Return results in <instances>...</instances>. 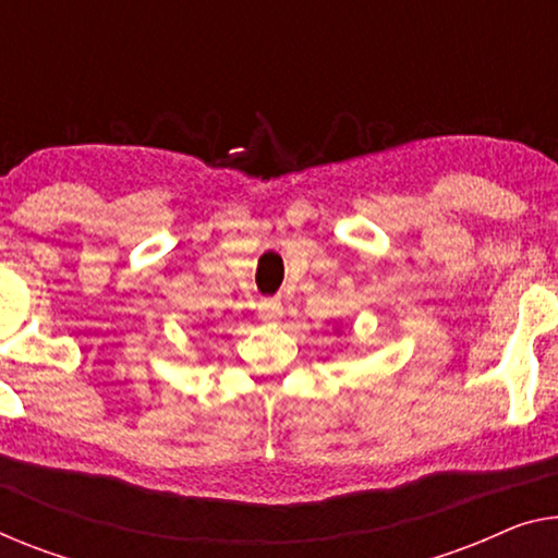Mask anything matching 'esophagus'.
<instances>
[{
	"label": "esophagus",
	"instance_id": "esophagus-1",
	"mask_svg": "<svg viewBox=\"0 0 558 558\" xmlns=\"http://www.w3.org/2000/svg\"><path fill=\"white\" fill-rule=\"evenodd\" d=\"M260 315L263 320H280L282 318V303L278 298H270V301H265L260 305Z\"/></svg>",
	"mask_w": 558,
	"mask_h": 558
}]
</instances>
